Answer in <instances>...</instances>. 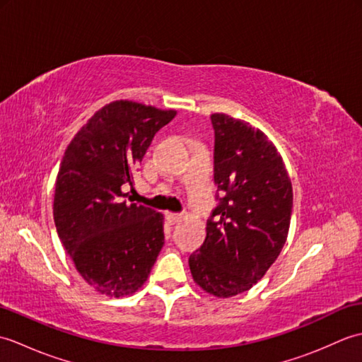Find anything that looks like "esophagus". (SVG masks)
Segmentation results:
<instances>
[{"mask_svg":"<svg viewBox=\"0 0 362 362\" xmlns=\"http://www.w3.org/2000/svg\"><path fill=\"white\" fill-rule=\"evenodd\" d=\"M166 221L169 224H177V222L182 221V214H177V213H166Z\"/></svg>","mask_w":362,"mask_h":362,"instance_id":"1","label":"esophagus"}]
</instances>
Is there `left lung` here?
Masks as SVG:
<instances>
[{
    "mask_svg": "<svg viewBox=\"0 0 362 362\" xmlns=\"http://www.w3.org/2000/svg\"><path fill=\"white\" fill-rule=\"evenodd\" d=\"M211 124L221 197L188 263L205 292L228 298L249 291L279 258L289 232L292 185L279 151L259 129L226 113H213Z\"/></svg>",
    "mask_w": 362,
    "mask_h": 362,
    "instance_id": "left-lung-1",
    "label": "left lung"
}]
</instances>
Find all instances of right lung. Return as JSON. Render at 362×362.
<instances>
[{
	"label": "right lung",
	"mask_w": 362,
	"mask_h": 362,
	"mask_svg": "<svg viewBox=\"0 0 362 362\" xmlns=\"http://www.w3.org/2000/svg\"><path fill=\"white\" fill-rule=\"evenodd\" d=\"M177 115L134 101H113L83 124L64 153L54 189V222L64 247L91 288L134 294L165 244L163 214L126 204L153 135Z\"/></svg>",
	"instance_id": "right-lung-1"
}]
</instances>
